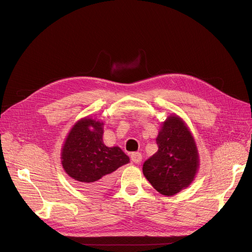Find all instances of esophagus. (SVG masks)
<instances>
[{
	"label": "esophagus",
	"mask_w": 252,
	"mask_h": 252,
	"mask_svg": "<svg viewBox=\"0 0 252 252\" xmlns=\"http://www.w3.org/2000/svg\"><path fill=\"white\" fill-rule=\"evenodd\" d=\"M131 160L136 163H140L142 161V154L140 152H133L130 154Z\"/></svg>",
	"instance_id": "esophagus-1"
}]
</instances>
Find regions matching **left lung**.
Returning a JSON list of instances; mask_svg holds the SVG:
<instances>
[{
	"label": "left lung",
	"mask_w": 252,
	"mask_h": 252,
	"mask_svg": "<svg viewBox=\"0 0 252 252\" xmlns=\"http://www.w3.org/2000/svg\"><path fill=\"white\" fill-rule=\"evenodd\" d=\"M156 143L158 150L144 162L143 174L160 194L173 196L194 180L199 165L196 145L177 115L163 123Z\"/></svg>",
	"instance_id": "obj_1"
}]
</instances>
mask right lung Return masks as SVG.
<instances>
[{"label":"right lung","mask_w":252,"mask_h":252,"mask_svg":"<svg viewBox=\"0 0 252 252\" xmlns=\"http://www.w3.org/2000/svg\"><path fill=\"white\" fill-rule=\"evenodd\" d=\"M103 123L83 118L66 138L62 149V165L83 191L97 194L109 186L114 170L129 161L119 147L103 143Z\"/></svg>","instance_id":"1"}]
</instances>
